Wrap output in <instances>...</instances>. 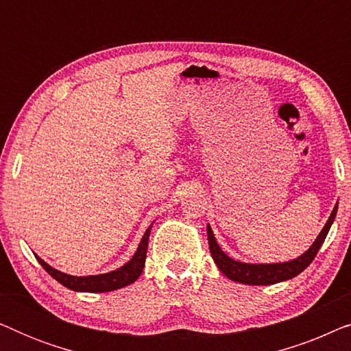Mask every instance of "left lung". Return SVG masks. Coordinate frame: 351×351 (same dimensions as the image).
<instances>
[{"mask_svg": "<svg viewBox=\"0 0 351 351\" xmlns=\"http://www.w3.org/2000/svg\"><path fill=\"white\" fill-rule=\"evenodd\" d=\"M339 203H335L332 213H330L328 222L321 230L318 237L313 241V244L306 249V251L297 258L287 262H278V263H247V262H239L234 258L228 257L227 254L222 251V247L217 244V239L214 238L213 228L208 223V241H209V251L213 256L215 265L220 271L223 273L228 280L241 282V285L249 286H268V285H276V282L287 281L300 275L306 267L313 262V258L318 254L319 247L323 246L326 237H328L330 225L334 223L335 215H337Z\"/></svg>", "mask_w": 351, "mask_h": 351, "instance_id": "obj_1", "label": "left lung"}]
</instances>
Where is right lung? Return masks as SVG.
Wrapping results in <instances>:
<instances>
[{
	"mask_svg": "<svg viewBox=\"0 0 351 351\" xmlns=\"http://www.w3.org/2000/svg\"><path fill=\"white\" fill-rule=\"evenodd\" d=\"M153 225V223H152ZM152 225L147 228V232L143 233V237L138 243L137 251L134 252L131 261L124 263L123 267L117 268V270L108 271V273H100V275H88V276H73L66 275V273L56 270L49 263H46L41 257H36V261L41 263V267L54 278L56 281H59L62 286L69 287V289L75 292H110L121 289V287L132 285L134 281H137V278L141 276V273L145 267V257H147V247H148V238H150Z\"/></svg>",
	"mask_w": 351,
	"mask_h": 351,
	"instance_id": "1",
	"label": "right lung"
}]
</instances>
